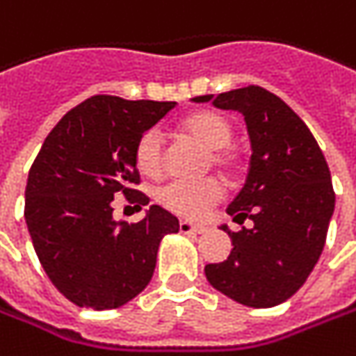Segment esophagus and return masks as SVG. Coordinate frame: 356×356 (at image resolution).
<instances>
[{"instance_id":"esophagus-1","label":"esophagus","mask_w":356,"mask_h":356,"mask_svg":"<svg viewBox=\"0 0 356 356\" xmlns=\"http://www.w3.org/2000/svg\"><path fill=\"white\" fill-rule=\"evenodd\" d=\"M180 232H184V234H200V232H204V226L192 224L188 222V220H180Z\"/></svg>"}]
</instances>
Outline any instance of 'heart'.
<instances>
[{"label": "heart", "mask_w": 356, "mask_h": 356, "mask_svg": "<svg viewBox=\"0 0 356 356\" xmlns=\"http://www.w3.org/2000/svg\"><path fill=\"white\" fill-rule=\"evenodd\" d=\"M182 130L204 144L210 152V164L224 176H232L238 170V156L230 150L232 124L218 112H196L182 122ZM134 160L144 176H158L164 164L162 136L156 130L144 132L134 148ZM222 198V186L216 178L202 180H170L156 190V200L172 212L198 218L212 204Z\"/></svg>", "instance_id": "obj_1"}]
</instances>
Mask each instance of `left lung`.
Returning <instances> with one entry per match:
<instances>
[{
    "instance_id": "1",
    "label": "left lung",
    "mask_w": 356,
    "mask_h": 356,
    "mask_svg": "<svg viewBox=\"0 0 356 356\" xmlns=\"http://www.w3.org/2000/svg\"><path fill=\"white\" fill-rule=\"evenodd\" d=\"M220 110H238L250 136V168L226 212L252 228L232 238L226 260L206 264L208 282L240 305L268 309L291 298L325 248L334 212L329 164L307 124L260 86L198 96Z\"/></svg>"
}]
</instances>
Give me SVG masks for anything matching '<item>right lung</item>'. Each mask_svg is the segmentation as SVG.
Listing matches in <instances>:
<instances>
[{
  "label": "right lung",
  "mask_w": 356,
  "mask_h": 356,
  "mask_svg": "<svg viewBox=\"0 0 356 356\" xmlns=\"http://www.w3.org/2000/svg\"><path fill=\"white\" fill-rule=\"evenodd\" d=\"M176 102L92 96L47 134L26 186V224L45 275L78 307L130 302L152 280L160 240L178 232L174 214L150 206L136 224L114 220L112 200L150 202L136 190V142Z\"/></svg>",
  "instance_id": "1"
}]
</instances>
